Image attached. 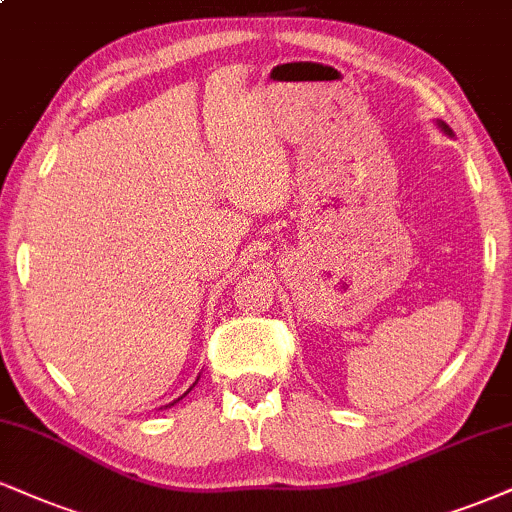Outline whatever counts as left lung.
Listing matches in <instances>:
<instances>
[{"instance_id":"left-lung-1","label":"left lung","mask_w":512,"mask_h":512,"mask_svg":"<svg viewBox=\"0 0 512 512\" xmlns=\"http://www.w3.org/2000/svg\"><path fill=\"white\" fill-rule=\"evenodd\" d=\"M436 126H439V128H441V131H443V133H446V135H453V131H451V128H448V126H446V123H443V121H436Z\"/></svg>"}]
</instances>
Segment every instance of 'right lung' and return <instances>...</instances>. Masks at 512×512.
<instances>
[{
    "mask_svg": "<svg viewBox=\"0 0 512 512\" xmlns=\"http://www.w3.org/2000/svg\"><path fill=\"white\" fill-rule=\"evenodd\" d=\"M197 379H200V377H197ZM195 384H197V381H195ZM195 384H193V386H195ZM193 386H190V389H193ZM190 389H188V391H186V393H183V396H181V398H186V396H188V393H190ZM181 398H178V400H181ZM178 400H174V403H178ZM174 403H169V405H164V408H171V405H174Z\"/></svg>",
    "mask_w": 512,
    "mask_h": 512,
    "instance_id": "obj_1",
    "label": "right lung"
}]
</instances>
